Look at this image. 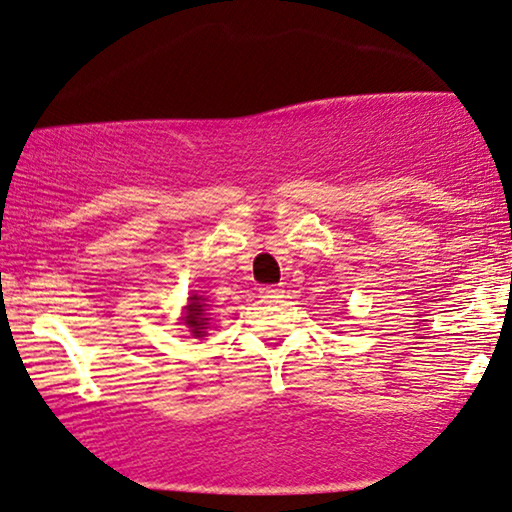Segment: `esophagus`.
I'll return each instance as SVG.
<instances>
[{
    "mask_svg": "<svg viewBox=\"0 0 512 512\" xmlns=\"http://www.w3.org/2000/svg\"><path fill=\"white\" fill-rule=\"evenodd\" d=\"M281 288H278V285H262V288H260V295L262 297H278V295H281Z\"/></svg>",
    "mask_w": 512,
    "mask_h": 512,
    "instance_id": "obj_1",
    "label": "esophagus"
}]
</instances>
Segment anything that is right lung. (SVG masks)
<instances>
[{
    "mask_svg": "<svg viewBox=\"0 0 512 512\" xmlns=\"http://www.w3.org/2000/svg\"><path fill=\"white\" fill-rule=\"evenodd\" d=\"M208 304L206 299L199 295L189 297V304L185 306V325L192 332V337H206V325H208Z\"/></svg>",
    "mask_w": 512,
    "mask_h": 512,
    "instance_id": "1",
    "label": "right lung"
}]
</instances>
